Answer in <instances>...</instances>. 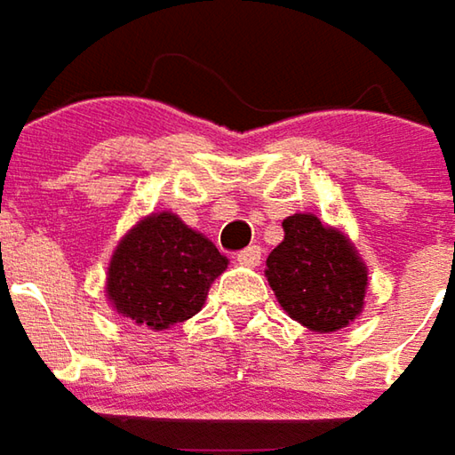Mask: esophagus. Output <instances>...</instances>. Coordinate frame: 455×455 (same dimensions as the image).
I'll return each mask as SVG.
<instances>
[{"label":"esophagus","instance_id":"obj_1","mask_svg":"<svg viewBox=\"0 0 455 455\" xmlns=\"http://www.w3.org/2000/svg\"><path fill=\"white\" fill-rule=\"evenodd\" d=\"M259 259H262V249L259 247H247L236 254V262L244 267H257L259 265Z\"/></svg>","mask_w":455,"mask_h":455}]
</instances>
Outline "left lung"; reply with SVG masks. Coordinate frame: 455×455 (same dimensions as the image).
Instances as JSON below:
<instances>
[{"instance_id":"8db88e82","label":"left lung","mask_w":455,"mask_h":455,"mask_svg":"<svg viewBox=\"0 0 455 455\" xmlns=\"http://www.w3.org/2000/svg\"><path fill=\"white\" fill-rule=\"evenodd\" d=\"M285 239L267 257V280L290 318L310 331L348 326L364 306L366 267L336 228L313 213L283 221Z\"/></svg>"}]
</instances>
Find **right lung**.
I'll return each instance as SVG.
<instances>
[{
	"instance_id": "add662e5",
	"label": "right lung",
	"mask_w": 455,
	"mask_h": 455,
	"mask_svg": "<svg viewBox=\"0 0 455 455\" xmlns=\"http://www.w3.org/2000/svg\"><path fill=\"white\" fill-rule=\"evenodd\" d=\"M227 257L172 213H152L132 228L109 265V300L134 323L170 328L196 315Z\"/></svg>"
}]
</instances>
